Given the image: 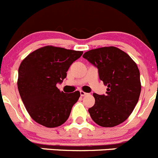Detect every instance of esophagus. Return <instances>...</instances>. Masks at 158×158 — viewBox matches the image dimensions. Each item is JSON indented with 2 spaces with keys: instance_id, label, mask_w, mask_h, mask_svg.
Masks as SVG:
<instances>
[{
  "instance_id": "1",
  "label": "esophagus",
  "mask_w": 158,
  "mask_h": 158,
  "mask_svg": "<svg viewBox=\"0 0 158 158\" xmlns=\"http://www.w3.org/2000/svg\"><path fill=\"white\" fill-rule=\"evenodd\" d=\"M86 92H84V91H82V90H80V95H81V97H84V96H86Z\"/></svg>"
}]
</instances>
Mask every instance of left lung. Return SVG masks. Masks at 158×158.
Masks as SVG:
<instances>
[{"label":"left lung","mask_w":158,"mask_h":158,"mask_svg":"<svg viewBox=\"0 0 158 158\" xmlns=\"http://www.w3.org/2000/svg\"><path fill=\"white\" fill-rule=\"evenodd\" d=\"M98 69L101 80L107 86L105 95L94 94L95 104L89 108L94 122L114 127L132 114L141 92L139 70L129 54L115 47H104L82 55Z\"/></svg>","instance_id":"8db88e82"}]
</instances>
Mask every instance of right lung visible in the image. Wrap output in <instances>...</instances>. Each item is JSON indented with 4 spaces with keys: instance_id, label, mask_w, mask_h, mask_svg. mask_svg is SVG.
Returning a JSON list of instances; mask_svg holds the SVG:
<instances>
[{
    "instance_id": "1",
    "label": "right lung",
    "mask_w": 158,
    "mask_h": 158,
    "mask_svg": "<svg viewBox=\"0 0 158 158\" xmlns=\"http://www.w3.org/2000/svg\"><path fill=\"white\" fill-rule=\"evenodd\" d=\"M82 51L45 46L30 53L19 68L18 89L28 113L40 125L48 128L61 126L70 115L79 91H60L61 83L71 64Z\"/></svg>"
}]
</instances>
